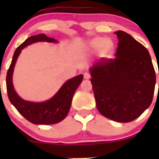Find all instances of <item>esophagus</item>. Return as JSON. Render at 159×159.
Instances as JSON below:
<instances>
[{
    "instance_id": "obj_1",
    "label": "esophagus",
    "mask_w": 159,
    "mask_h": 159,
    "mask_svg": "<svg viewBox=\"0 0 159 159\" xmlns=\"http://www.w3.org/2000/svg\"><path fill=\"white\" fill-rule=\"evenodd\" d=\"M84 79H87V80L90 79V74H89L88 72H85V73L84 74Z\"/></svg>"
}]
</instances>
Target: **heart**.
Wrapping results in <instances>:
<instances>
[{
    "label": "heart",
    "instance_id": "b5f03b06",
    "mask_svg": "<svg viewBox=\"0 0 159 159\" xmlns=\"http://www.w3.org/2000/svg\"><path fill=\"white\" fill-rule=\"evenodd\" d=\"M89 46L91 49L94 51L100 50L101 54L103 56H107L109 54L112 48V45L110 42L107 41V39L102 37H96L90 40L89 43Z\"/></svg>",
    "mask_w": 159,
    "mask_h": 159
}]
</instances>
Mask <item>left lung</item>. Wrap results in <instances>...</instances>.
<instances>
[{"mask_svg":"<svg viewBox=\"0 0 159 159\" xmlns=\"http://www.w3.org/2000/svg\"><path fill=\"white\" fill-rule=\"evenodd\" d=\"M114 59H102L90 68L96 107L105 117L129 123L151 105L156 78L147 48L127 33L118 30Z\"/></svg>","mask_w":159,"mask_h":159,"instance_id":"left-lung-1","label":"left lung"}]
</instances>
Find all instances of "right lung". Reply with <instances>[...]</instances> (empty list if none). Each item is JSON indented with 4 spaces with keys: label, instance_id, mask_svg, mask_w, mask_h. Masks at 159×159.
<instances>
[{
    "label": "right lung",
    "instance_id": "obj_1",
    "mask_svg": "<svg viewBox=\"0 0 159 159\" xmlns=\"http://www.w3.org/2000/svg\"><path fill=\"white\" fill-rule=\"evenodd\" d=\"M37 42L57 43V40L44 34L27 38L14 52L12 62L7 75V90L9 99L16 110L30 123L37 125H51L59 123L68 114L73 95L83 81V75L69 79L63 84L53 97L43 102H34L21 98L16 93L12 84V74L16 61L21 50L27 45Z\"/></svg>",
    "mask_w": 159,
    "mask_h": 159
}]
</instances>
